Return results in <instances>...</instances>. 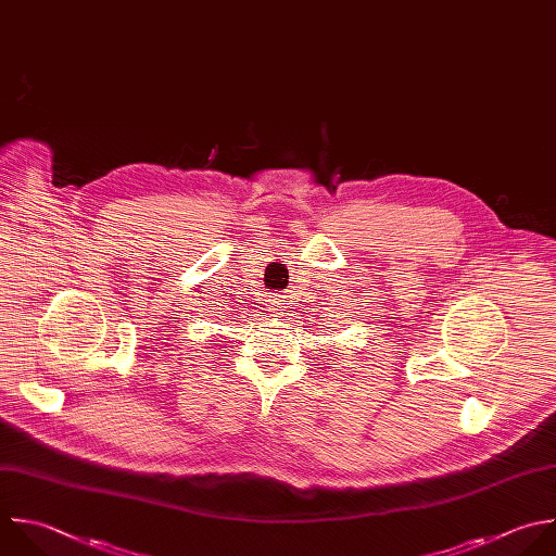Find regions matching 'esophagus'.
<instances>
[{
    "label": "esophagus",
    "instance_id": "1",
    "mask_svg": "<svg viewBox=\"0 0 556 556\" xmlns=\"http://www.w3.org/2000/svg\"><path fill=\"white\" fill-rule=\"evenodd\" d=\"M267 311H271V313H280V311H285V300H282V295H278V293H274V295H269L267 298Z\"/></svg>",
    "mask_w": 556,
    "mask_h": 556
}]
</instances>
